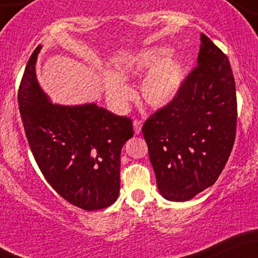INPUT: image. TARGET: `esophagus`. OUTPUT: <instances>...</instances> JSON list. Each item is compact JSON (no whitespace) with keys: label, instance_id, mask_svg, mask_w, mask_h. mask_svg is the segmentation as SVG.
<instances>
[{"label":"esophagus","instance_id":"34e87169","mask_svg":"<svg viewBox=\"0 0 258 258\" xmlns=\"http://www.w3.org/2000/svg\"><path fill=\"white\" fill-rule=\"evenodd\" d=\"M142 125H143V122H142L141 120H135V121H133V131H135L136 135H139V133H141Z\"/></svg>","mask_w":258,"mask_h":258}]
</instances>
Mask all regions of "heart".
<instances>
[{
  "label": "heart",
  "instance_id": "obj_1",
  "mask_svg": "<svg viewBox=\"0 0 258 258\" xmlns=\"http://www.w3.org/2000/svg\"><path fill=\"white\" fill-rule=\"evenodd\" d=\"M168 47H153L128 57L117 67L116 75L104 76V91L108 102L116 110L126 109L133 98V91L123 80L148 73L141 82V96L154 109L166 108L174 102L184 81V64L178 58H170Z\"/></svg>",
  "mask_w": 258,
  "mask_h": 258
}]
</instances>
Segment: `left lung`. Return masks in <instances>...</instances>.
<instances>
[{
  "instance_id": "1",
  "label": "left lung",
  "mask_w": 258,
  "mask_h": 258,
  "mask_svg": "<svg viewBox=\"0 0 258 258\" xmlns=\"http://www.w3.org/2000/svg\"><path fill=\"white\" fill-rule=\"evenodd\" d=\"M198 65L178 97L144 122L142 131L159 191L165 199H193L217 180L236 132L235 81L228 57L200 35Z\"/></svg>"
}]
</instances>
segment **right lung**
Listing matches in <instances>:
<instances>
[{
	"instance_id": "add662e5",
	"label": "right lung",
	"mask_w": 258,
	"mask_h": 258,
	"mask_svg": "<svg viewBox=\"0 0 258 258\" xmlns=\"http://www.w3.org/2000/svg\"><path fill=\"white\" fill-rule=\"evenodd\" d=\"M38 44L26 64L18 103L29 146L57 193L82 210L104 209L120 191V154L133 136L130 117L96 103L53 104L36 79Z\"/></svg>"
}]
</instances>
